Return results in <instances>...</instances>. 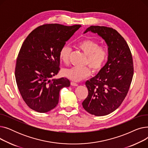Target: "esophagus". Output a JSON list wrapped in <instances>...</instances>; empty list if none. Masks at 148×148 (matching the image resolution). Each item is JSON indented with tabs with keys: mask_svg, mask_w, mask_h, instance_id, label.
<instances>
[{
	"mask_svg": "<svg viewBox=\"0 0 148 148\" xmlns=\"http://www.w3.org/2000/svg\"><path fill=\"white\" fill-rule=\"evenodd\" d=\"M71 84L72 85V86H78V84H77L75 82H71Z\"/></svg>",
	"mask_w": 148,
	"mask_h": 148,
	"instance_id": "34e87169",
	"label": "esophagus"
}]
</instances>
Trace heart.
I'll return each instance as SVG.
<instances>
[{
    "label": "heart",
    "mask_w": 148,
    "mask_h": 148,
    "mask_svg": "<svg viewBox=\"0 0 148 148\" xmlns=\"http://www.w3.org/2000/svg\"><path fill=\"white\" fill-rule=\"evenodd\" d=\"M77 47L87 56L86 64L89 65L93 71L98 72L102 69L108 56V49L106 45H99V42L95 40L86 39L77 44ZM71 52V47L68 45H64L59 51L60 60L65 64H68ZM90 73L91 69L89 66H74L62 71V74L65 77L76 82L87 78Z\"/></svg>",
    "instance_id": "obj_1"
}]
</instances>
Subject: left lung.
Masks as SVG:
<instances>
[{"mask_svg":"<svg viewBox=\"0 0 148 148\" xmlns=\"http://www.w3.org/2000/svg\"><path fill=\"white\" fill-rule=\"evenodd\" d=\"M89 31L97 33L108 45V60L98 74L86 82L88 95L82 103L85 110L97 116L114 112L126 97L134 74L133 60L129 46L115 29L90 26Z\"/></svg>","mask_w":148,"mask_h":148,"instance_id":"8db88e82","label":"left lung"}]
</instances>
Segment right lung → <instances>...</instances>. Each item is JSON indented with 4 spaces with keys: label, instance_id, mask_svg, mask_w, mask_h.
<instances>
[{
    "label": "right lung",
    "instance_id": "right-lung-1",
    "mask_svg": "<svg viewBox=\"0 0 148 148\" xmlns=\"http://www.w3.org/2000/svg\"><path fill=\"white\" fill-rule=\"evenodd\" d=\"M80 27L45 24L32 30L23 42L15 76L20 94L31 109L50 111L58 104L60 90L70 86L66 78L50 79L60 70V49Z\"/></svg>",
    "mask_w": 148,
    "mask_h": 148
}]
</instances>
